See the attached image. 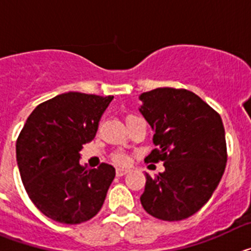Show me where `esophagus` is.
Here are the masks:
<instances>
[{"label":"esophagus","mask_w":251,"mask_h":251,"mask_svg":"<svg viewBox=\"0 0 251 251\" xmlns=\"http://www.w3.org/2000/svg\"><path fill=\"white\" fill-rule=\"evenodd\" d=\"M129 168H124V167H118L117 170H115V174H117V176H124V175H127L128 172H129Z\"/></svg>","instance_id":"1"}]
</instances>
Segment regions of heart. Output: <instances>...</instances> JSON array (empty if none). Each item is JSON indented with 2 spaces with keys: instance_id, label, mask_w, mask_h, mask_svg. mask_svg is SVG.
I'll list each match as a JSON object with an SVG mask.
<instances>
[{
  "instance_id": "obj_1",
  "label": "heart",
  "mask_w": 251,
  "mask_h": 251,
  "mask_svg": "<svg viewBox=\"0 0 251 251\" xmlns=\"http://www.w3.org/2000/svg\"><path fill=\"white\" fill-rule=\"evenodd\" d=\"M113 159H114L115 163H119V165H122V163H126V162H127V157L124 156V154H121V153H118V154H114Z\"/></svg>"
}]
</instances>
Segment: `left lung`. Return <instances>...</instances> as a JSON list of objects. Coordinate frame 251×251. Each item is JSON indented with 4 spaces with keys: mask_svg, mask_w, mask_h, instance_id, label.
Listing matches in <instances>:
<instances>
[{
    "mask_svg": "<svg viewBox=\"0 0 251 251\" xmlns=\"http://www.w3.org/2000/svg\"><path fill=\"white\" fill-rule=\"evenodd\" d=\"M139 112L156 148L146 162L163 161L165 172L146 174L141 203L153 217L179 221L196 214L212 196L227 161L220 114L195 93L157 88L139 95Z\"/></svg>",
    "mask_w": 251,
    "mask_h": 251,
    "instance_id": "left-lung-1",
    "label": "left lung"
}]
</instances>
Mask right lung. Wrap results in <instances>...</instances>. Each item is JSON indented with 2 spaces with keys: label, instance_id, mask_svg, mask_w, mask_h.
Segmentation results:
<instances>
[{
  "label": "right lung",
  "instance_id": "1",
  "mask_svg": "<svg viewBox=\"0 0 251 251\" xmlns=\"http://www.w3.org/2000/svg\"><path fill=\"white\" fill-rule=\"evenodd\" d=\"M113 97L69 92L39 104L16 142V159L30 200L51 220L75 225L98 214L115 177L112 165L79 163Z\"/></svg>",
  "mask_w": 251,
  "mask_h": 251
}]
</instances>
